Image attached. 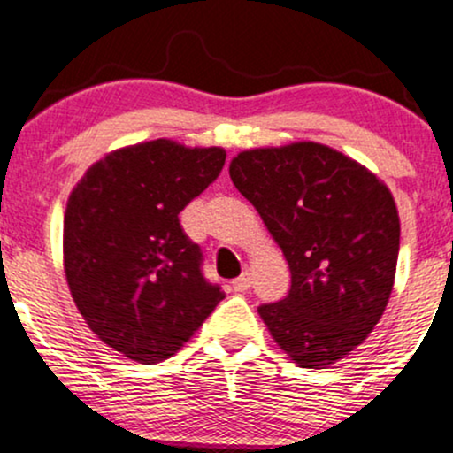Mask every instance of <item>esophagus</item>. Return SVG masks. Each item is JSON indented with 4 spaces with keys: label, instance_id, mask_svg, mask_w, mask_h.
Here are the masks:
<instances>
[{
    "label": "esophagus",
    "instance_id": "obj_1",
    "mask_svg": "<svg viewBox=\"0 0 453 453\" xmlns=\"http://www.w3.org/2000/svg\"><path fill=\"white\" fill-rule=\"evenodd\" d=\"M250 286H251V273H242L241 277H236L234 281H232V290L234 292H245V290H250Z\"/></svg>",
    "mask_w": 453,
    "mask_h": 453
}]
</instances>
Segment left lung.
Segmentation results:
<instances>
[{"label": "left lung", "mask_w": 453, "mask_h": 453, "mask_svg": "<svg viewBox=\"0 0 453 453\" xmlns=\"http://www.w3.org/2000/svg\"><path fill=\"white\" fill-rule=\"evenodd\" d=\"M290 266L286 299L257 307L277 346L325 370L364 344L394 290L400 217L370 170L314 142L245 150L230 163Z\"/></svg>", "instance_id": "1"}]
</instances>
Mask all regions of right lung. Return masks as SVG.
Segmentation results:
<instances>
[{
  "label": "right lung",
  "mask_w": 453,
  "mask_h": 453,
  "mask_svg": "<svg viewBox=\"0 0 453 453\" xmlns=\"http://www.w3.org/2000/svg\"><path fill=\"white\" fill-rule=\"evenodd\" d=\"M223 163V148L154 139L109 152L68 197L64 273L73 301L98 340L128 359H170L223 299L178 221Z\"/></svg>",
  "instance_id": "right-lung-1"
}]
</instances>
